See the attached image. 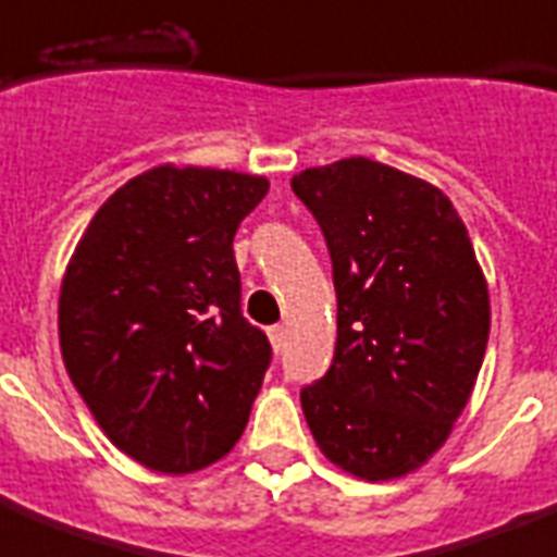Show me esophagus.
I'll return each instance as SVG.
<instances>
[{"label": "esophagus", "instance_id": "obj_1", "mask_svg": "<svg viewBox=\"0 0 557 557\" xmlns=\"http://www.w3.org/2000/svg\"><path fill=\"white\" fill-rule=\"evenodd\" d=\"M268 335H270V344H273V350H275V352H282L284 338H287V330H284L282 324H275V327L268 330Z\"/></svg>", "mask_w": 557, "mask_h": 557}]
</instances>
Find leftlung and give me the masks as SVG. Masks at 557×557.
Wrapping results in <instances>:
<instances>
[{
  "label": "left lung",
  "instance_id": "left-lung-1",
  "mask_svg": "<svg viewBox=\"0 0 557 557\" xmlns=\"http://www.w3.org/2000/svg\"><path fill=\"white\" fill-rule=\"evenodd\" d=\"M333 259L338 342L301 389L327 461L393 481L444 447L490 338V289L453 201L424 178L352 156L293 176Z\"/></svg>",
  "mask_w": 557,
  "mask_h": 557
}]
</instances>
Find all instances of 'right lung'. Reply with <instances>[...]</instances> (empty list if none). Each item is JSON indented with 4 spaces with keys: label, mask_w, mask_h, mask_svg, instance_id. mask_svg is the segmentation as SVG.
Here are the masks:
<instances>
[{
    "label": "right lung",
    "mask_w": 557,
    "mask_h": 557,
    "mask_svg": "<svg viewBox=\"0 0 557 557\" xmlns=\"http://www.w3.org/2000/svg\"><path fill=\"white\" fill-rule=\"evenodd\" d=\"M268 190L264 176L159 164L96 210L67 261V375L147 470H205L245 433L270 342L242 315L233 236Z\"/></svg>",
    "instance_id": "1"
}]
</instances>
